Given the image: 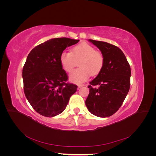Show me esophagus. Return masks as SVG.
Listing matches in <instances>:
<instances>
[{
    "label": "esophagus",
    "mask_w": 156,
    "mask_h": 156,
    "mask_svg": "<svg viewBox=\"0 0 156 156\" xmlns=\"http://www.w3.org/2000/svg\"><path fill=\"white\" fill-rule=\"evenodd\" d=\"M83 87H84V84H78V86H77L78 88H80Z\"/></svg>",
    "instance_id": "obj_1"
}]
</instances>
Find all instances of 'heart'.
<instances>
[{"instance_id":"b5f03b06","label":"heart","mask_w":156,"mask_h":156,"mask_svg":"<svg viewBox=\"0 0 156 156\" xmlns=\"http://www.w3.org/2000/svg\"><path fill=\"white\" fill-rule=\"evenodd\" d=\"M79 69L69 75V80L75 83H81L101 72L104 64V56L100 51L87 43H81L72 48L71 52L64 51L60 55V62L63 69L71 72L79 61Z\"/></svg>"}]
</instances>
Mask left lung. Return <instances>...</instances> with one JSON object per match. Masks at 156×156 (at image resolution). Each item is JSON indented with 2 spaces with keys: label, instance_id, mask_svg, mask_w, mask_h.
Listing matches in <instances>:
<instances>
[{
  "label": "left lung",
  "instance_id": "8db88e82",
  "mask_svg": "<svg viewBox=\"0 0 156 156\" xmlns=\"http://www.w3.org/2000/svg\"><path fill=\"white\" fill-rule=\"evenodd\" d=\"M104 56V64L96 77L90 82L85 104L92 115L111 116L119 109L129 92L131 68L123 52L105 41L88 40ZM98 85V88L93 86Z\"/></svg>",
  "mask_w": 156,
  "mask_h": 156
}]
</instances>
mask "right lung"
<instances>
[{
  "label": "right lung",
  "instance_id": "obj_1",
  "mask_svg": "<svg viewBox=\"0 0 156 156\" xmlns=\"http://www.w3.org/2000/svg\"><path fill=\"white\" fill-rule=\"evenodd\" d=\"M79 41L68 37L51 39L35 47L27 56L22 73L24 92L33 108L42 116L60 114L77 91L75 84L66 83L68 76L60 55Z\"/></svg>",
  "mask_w": 156,
  "mask_h": 156
}]
</instances>
